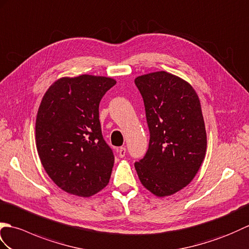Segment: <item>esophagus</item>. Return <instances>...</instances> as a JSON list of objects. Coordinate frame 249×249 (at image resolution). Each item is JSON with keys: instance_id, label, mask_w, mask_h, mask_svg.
<instances>
[{"instance_id": "1", "label": "esophagus", "mask_w": 249, "mask_h": 249, "mask_svg": "<svg viewBox=\"0 0 249 249\" xmlns=\"http://www.w3.org/2000/svg\"><path fill=\"white\" fill-rule=\"evenodd\" d=\"M125 152H126L125 148H124V147H120V148L118 149V150H117L118 157H119V158H124V157L125 156Z\"/></svg>"}]
</instances>
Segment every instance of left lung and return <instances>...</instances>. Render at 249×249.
Wrapping results in <instances>:
<instances>
[{
    "label": "left lung",
    "mask_w": 249,
    "mask_h": 249,
    "mask_svg": "<svg viewBox=\"0 0 249 249\" xmlns=\"http://www.w3.org/2000/svg\"><path fill=\"white\" fill-rule=\"evenodd\" d=\"M134 82L150 131L146 156L134 164L136 173L153 195H174L191 183L206 158L199 97L189 82L166 71L142 74Z\"/></svg>",
    "instance_id": "left-lung-1"
}]
</instances>
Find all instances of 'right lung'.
I'll use <instances>...</instances> for the list:
<instances>
[{"instance_id":"obj_1","label":"right lung","mask_w":249,"mask_h":249,"mask_svg":"<svg viewBox=\"0 0 249 249\" xmlns=\"http://www.w3.org/2000/svg\"><path fill=\"white\" fill-rule=\"evenodd\" d=\"M116 80L63 76L48 88L36 116V148L46 173L59 189L90 197L106 187L114 154L104 142L99 104Z\"/></svg>"}]
</instances>
